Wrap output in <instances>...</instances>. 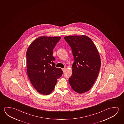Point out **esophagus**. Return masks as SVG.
Wrapping results in <instances>:
<instances>
[{"instance_id": "obj_1", "label": "esophagus", "mask_w": 124, "mask_h": 124, "mask_svg": "<svg viewBox=\"0 0 124 124\" xmlns=\"http://www.w3.org/2000/svg\"><path fill=\"white\" fill-rule=\"evenodd\" d=\"M62 70L63 71V72H64V71H65V69L64 68H62Z\"/></svg>"}]
</instances>
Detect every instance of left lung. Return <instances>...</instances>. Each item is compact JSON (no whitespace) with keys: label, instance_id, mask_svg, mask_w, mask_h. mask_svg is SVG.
<instances>
[{"label":"left lung","instance_id":"left-lung-1","mask_svg":"<svg viewBox=\"0 0 124 124\" xmlns=\"http://www.w3.org/2000/svg\"><path fill=\"white\" fill-rule=\"evenodd\" d=\"M64 39L71 47L75 60L69 83L76 92H86L94 84L100 70L98 51L91 38L86 36H69Z\"/></svg>","mask_w":124,"mask_h":124}]
</instances>
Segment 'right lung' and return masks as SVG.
Wrapping results in <instances>:
<instances>
[{
    "label": "right lung",
    "instance_id": "1",
    "mask_svg": "<svg viewBox=\"0 0 124 124\" xmlns=\"http://www.w3.org/2000/svg\"><path fill=\"white\" fill-rule=\"evenodd\" d=\"M60 37H41L32 42L26 53L27 73L31 82L38 92L49 95L55 86L57 79L63 74L55 67L54 48Z\"/></svg>",
    "mask_w": 124,
    "mask_h": 124
}]
</instances>
